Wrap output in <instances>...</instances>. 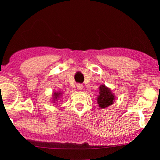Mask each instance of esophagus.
Returning <instances> with one entry per match:
<instances>
[{
	"label": "esophagus",
	"mask_w": 160,
	"mask_h": 160,
	"mask_svg": "<svg viewBox=\"0 0 160 160\" xmlns=\"http://www.w3.org/2000/svg\"><path fill=\"white\" fill-rule=\"evenodd\" d=\"M76 87H77L78 89H83V85L82 84H76Z\"/></svg>",
	"instance_id": "1"
}]
</instances>
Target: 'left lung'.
Listing matches in <instances>:
<instances>
[{
	"mask_svg": "<svg viewBox=\"0 0 160 160\" xmlns=\"http://www.w3.org/2000/svg\"><path fill=\"white\" fill-rule=\"evenodd\" d=\"M114 100V96L112 95L110 89L102 85L100 87V95L98 98V103L99 107L101 108H106L113 103V100Z\"/></svg>",
	"mask_w": 160,
	"mask_h": 160,
	"instance_id": "left-lung-1",
	"label": "left lung"
}]
</instances>
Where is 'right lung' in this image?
<instances>
[{
  "label": "right lung",
  "mask_w": 160,
  "mask_h": 160,
  "mask_svg": "<svg viewBox=\"0 0 160 160\" xmlns=\"http://www.w3.org/2000/svg\"><path fill=\"white\" fill-rule=\"evenodd\" d=\"M61 93H60V92H58V93H54V99H57V98H58V97H59V95H60Z\"/></svg>",
  "instance_id": "add662e5"
}]
</instances>
